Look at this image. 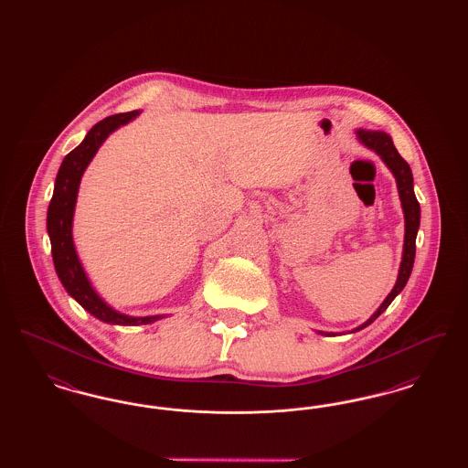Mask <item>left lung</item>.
<instances>
[{
	"instance_id": "obj_1",
	"label": "left lung",
	"mask_w": 468,
	"mask_h": 468,
	"mask_svg": "<svg viewBox=\"0 0 468 468\" xmlns=\"http://www.w3.org/2000/svg\"><path fill=\"white\" fill-rule=\"evenodd\" d=\"M357 140L367 145L368 149H372L374 153H378L380 159L386 163V166L393 172V176L397 178V186H399V195H400L401 208H403V216H405V240H403V254H401L400 270H399V279L395 288L386 296V300L380 303L378 311L372 314V317L363 323L361 326L355 328L353 332H359L363 328H367L368 324H372L382 312L389 307V303L397 298V294L400 292L414 267V256H416V235L420 229V219H421V208L418 198L414 195V178L409 163L399 154L397 147L393 145L391 136L384 132H368V130H357ZM324 335V332H319Z\"/></svg>"
}]
</instances>
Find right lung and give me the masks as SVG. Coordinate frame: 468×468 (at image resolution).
<instances>
[{
	"label": "right lung",
	"instance_id": "obj_1",
	"mask_svg": "<svg viewBox=\"0 0 468 468\" xmlns=\"http://www.w3.org/2000/svg\"><path fill=\"white\" fill-rule=\"evenodd\" d=\"M140 112H126V113H115L98 124H94L86 134V138L80 142L79 147H75L67 157L63 159L54 195L47 210V231L50 237L52 245V260L56 273L65 286L69 296H73L86 311L98 317L103 323L111 324H122V326H138V324H149L161 319L163 315H145V317H133L121 312L113 311L111 305H107L98 292L92 290L90 279L82 268V263L77 256L73 237H71V224H73V212H75V201L79 193V184L82 174L86 172L90 159L98 153L100 145L105 142V138L115 132L119 126L128 124L133 121Z\"/></svg>",
	"mask_w": 468,
	"mask_h": 468
}]
</instances>
